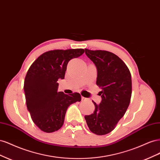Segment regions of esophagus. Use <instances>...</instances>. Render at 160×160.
<instances>
[{"instance_id": "esophagus-1", "label": "esophagus", "mask_w": 160, "mask_h": 160, "mask_svg": "<svg viewBox=\"0 0 160 160\" xmlns=\"http://www.w3.org/2000/svg\"><path fill=\"white\" fill-rule=\"evenodd\" d=\"M81 99H82V101H85V100H87L88 99H87V98H84V97L82 96V97H81Z\"/></svg>"}]
</instances>
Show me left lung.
I'll list each match as a JSON object with an SVG mask.
<instances>
[{"instance_id": "obj_1", "label": "left lung", "mask_w": 160, "mask_h": 160, "mask_svg": "<svg viewBox=\"0 0 160 160\" xmlns=\"http://www.w3.org/2000/svg\"><path fill=\"white\" fill-rule=\"evenodd\" d=\"M85 54L95 65L98 71L96 84L101 103L95 105L93 113L85 119L91 132L102 135L113 131L127 111L132 97V76L125 62L107 51L85 49Z\"/></svg>"}]
</instances>
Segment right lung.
Segmentation results:
<instances>
[{
  "label": "right lung",
  "mask_w": 160,
  "mask_h": 160,
  "mask_svg": "<svg viewBox=\"0 0 160 160\" xmlns=\"http://www.w3.org/2000/svg\"><path fill=\"white\" fill-rule=\"evenodd\" d=\"M83 49L53 50L43 53L28 69L24 83L26 103L32 120L42 132L52 133L63 125L69 106L81 101L79 93L58 92L69 61L83 54Z\"/></svg>",
  "instance_id": "add662e5"
}]
</instances>
